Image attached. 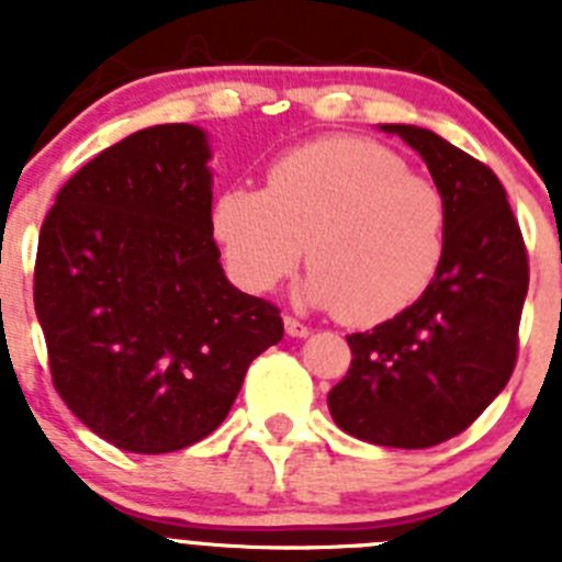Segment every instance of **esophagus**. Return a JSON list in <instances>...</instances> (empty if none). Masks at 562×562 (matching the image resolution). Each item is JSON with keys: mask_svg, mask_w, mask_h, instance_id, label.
I'll return each mask as SVG.
<instances>
[{"mask_svg": "<svg viewBox=\"0 0 562 562\" xmlns=\"http://www.w3.org/2000/svg\"><path fill=\"white\" fill-rule=\"evenodd\" d=\"M284 329H286V335H290V337H306V335H310V329H306L301 321H295V317H290V315L284 317Z\"/></svg>", "mask_w": 562, "mask_h": 562, "instance_id": "esophagus-1", "label": "esophagus"}]
</instances>
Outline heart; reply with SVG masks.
Returning a JSON list of instances; mask_svg holds the SVG:
<instances>
[{"label":"heart","instance_id":"obj_1","mask_svg":"<svg viewBox=\"0 0 562 562\" xmlns=\"http://www.w3.org/2000/svg\"><path fill=\"white\" fill-rule=\"evenodd\" d=\"M211 233L247 292L276 290L306 252L304 301L374 326L416 304L439 272L448 202L391 148L326 137L272 162L265 191H222Z\"/></svg>","mask_w":562,"mask_h":562}]
</instances>
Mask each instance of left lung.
<instances>
[{
	"label": "left lung",
	"instance_id": "8db88e82",
	"mask_svg": "<svg viewBox=\"0 0 562 562\" xmlns=\"http://www.w3.org/2000/svg\"><path fill=\"white\" fill-rule=\"evenodd\" d=\"M448 202V241L416 304L349 335L351 369L329 391L337 428L382 448H434L504 391L518 355L529 261L506 191L484 162L430 128L385 123Z\"/></svg>",
	"mask_w": 562,
	"mask_h": 562
}]
</instances>
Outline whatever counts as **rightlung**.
<instances>
[{"instance_id": "add662e5", "label": "right lung", "mask_w": 562, "mask_h": 562, "mask_svg": "<svg viewBox=\"0 0 562 562\" xmlns=\"http://www.w3.org/2000/svg\"><path fill=\"white\" fill-rule=\"evenodd\" d=\"M211 157L200 126L140 128L69 177L38 233L33 301L53 385L128 453L213 434L250 362L284 337L276 306L222 270Z\"/></svg>"}]
</instances>
